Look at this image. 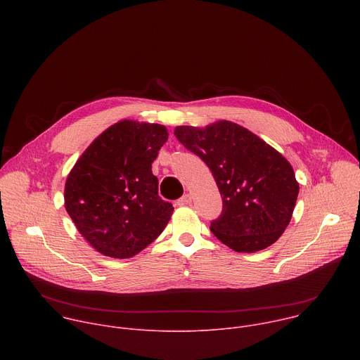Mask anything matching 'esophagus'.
<instances>
[{
	"label": "esophagus",
	"instance_id": "1",
	"mask_svg": "<svg viewBox=\"0 0 360 360\" xmlns=\"http://www.w3.org/2000/svg\"><path fill=\"white\" fill-rule=\"evenodd\" d=\"M191 203H192L191 193H185L181 199L176 200V205H179V207H186V205H191Z\"/></svg>",
	"mask_w": 360,
	"mask_h": 360
}]
</instances>
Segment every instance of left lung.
<instances>
[{
    "instance_id": "1",
    "label": "left lung",
    "mask_w": 360,
    "mask_h": 360,
    "mask_svg": "<svg viewBox=\"0 0 360 360\" xmlns=\"http://www.w3.org/2000/svg\"><path fill=\"white\" fill-rule=\"evenodd\" d=\"M176 139L208 165L222 196L212 233L235 252H258L275 243L292 219L299 184L289 161L249 129L217 121L203 128L181 125Z\"/></svg>"
}]
</instances>
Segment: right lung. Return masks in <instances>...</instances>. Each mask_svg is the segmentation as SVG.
I'll return each mask as SVG.
<instances>
[{"mask_svg":"<svg viewBox=\"0 0 360 360\" xmlns=\"http://www.w3.org/2000/svg\"><path fill=\"white\" fill-rule=\"evenodd\" d=\"M168 141L160 124L122 120L99 134L70 171L68 215L84 239L115 259L132 258L155 240L174 208L158 195L152 162Z\"/></svg>","mask_w":360,"mask_h":360,"instance_id":"add662e5","label":"right lung"}]
</instances>
